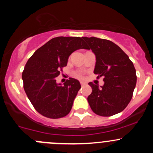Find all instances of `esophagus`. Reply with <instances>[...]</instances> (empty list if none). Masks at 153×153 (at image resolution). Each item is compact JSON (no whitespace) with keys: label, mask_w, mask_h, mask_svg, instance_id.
<instances>
[{"label":"esophagus","mask_w":153,"mask_h":153,"mask_svg":"<svg viewBox=\"0 0 153 153\" xmlns=\"http://www.w3.org/2000/svg\"><path fill=\"white\" fill-rule=\"evenodd\" d=\"M80 84H81V86H85V85H86L85 83L82 82V81H81V82H80Z\"/></svg>","instance_id":"esophagus-1"}]
</instances>
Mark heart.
<instances>
[{
    "label": "heart",
    "instance_id": "heart-1",
    "mask_svg": "<svg viewBox=\"0 0 153 153\" xmlns=\"http://www.w3.org/2000/svg\"><path fill=\"white\" fill-rule=\"evenodd\" d=\"M74 76L76 77V78H82V73L80 72H75L74 73Z\"/></svg>",
    "mask_w": 153,
    "mask_h": 153
}]
</instances>
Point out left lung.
<instances>
[{
  "mask_svg": "<svg viewBox=\"0 0 153 153\" xmlns=\"http://www.w3.org/2000/svg\"><path fill=\"white\" fill-rule=\"evenodd\" d=\"M96 56L94 73L104 77L101 88L89 82L92 93L87 100L92 110L101 116H112L123 111L132 99L137 76L133 64L118 45L106 39L84 37Z\"/></svg>",
  "mask_w": 153,
  "mask_h": 153,
  "instance_id": "8db88e82",
  "label": "left lung"
}]
</instances>
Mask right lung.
<instances>
[{
  "label": "right lung",
  "mask_w": 153,
  "mask_h": 153,
  "mask_svg": "<svg viewBox=\"0 0 153 153\" xmlns=\"http://www.w3.org/2000/svg\"><path fill=\"white\" fill-rule=\"evenodd\" d=\"M79 49H89L82 38L56 37L37 49L26 64L22 73L24 89L43 116L56 119L70 112L81 84L69 78L61 86L56 78L67 65L69 55Z\"/></svg>",
  "instance_id": "obj_1"
}]
</instances>
